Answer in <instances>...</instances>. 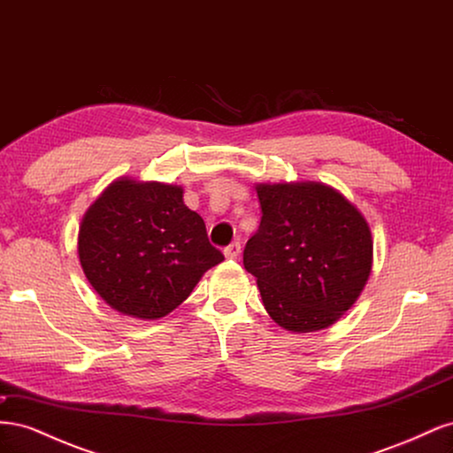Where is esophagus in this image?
I'll use <instances>...</instances> for the list:
<instances>
[{
  "label": "esophagus",
  "mask_w": 453,
  "mask_h": 453,
  "mask_svg": "<svg viewBox=\"0 0 453 453\" xmlns=\"http://www.w3.org/2000/svg\"><path fill=\"white\" fill-rule=\"evenodd\" d=\"M242 253V243L240 242H232L228 248H225V257L226 258H238Z\"/></svg>",
  "instance_id": "obj_1"
}]
</instances>
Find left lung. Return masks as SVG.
Masks as SVG:
<instances>
[{"label":"left lung","instance_id":"8db88e82","mask_svg":"<svg viewBox=\"0 0 453 453\" xmlns=\"http://www.w3.org/2000/svg\"><path fill=\"white\" fill-rule=\"evenodd\" d=\"M260 225L243 266L270 318L313 333L348 311L372 270V234L361 211L325 183H258Z\"/></svg>","mask_w":453,"mask_h":453}]
</instances>
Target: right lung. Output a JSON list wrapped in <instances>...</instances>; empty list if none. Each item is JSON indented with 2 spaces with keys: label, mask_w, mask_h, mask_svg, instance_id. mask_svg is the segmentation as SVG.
I'll use <instances>...</instances> for the list:
<instances>
[{
  "label": "right lung",
  "mask_w": 453,
  "mask_h": 453,
  "mask_svg": "<svg viewBox=\"0 0 453 453\" xmlns=\"http://www.w3.org/2000/svg\"><path fill=\"white\" fill-rule=\"evenodd\" d=\"M77 253L88 283L113 310L158 319L180 306L225 257L183 187L120 177L94 200L79 226Z\"/></svg>",
  "instance_id": "add662e5"
}]
</instances>
